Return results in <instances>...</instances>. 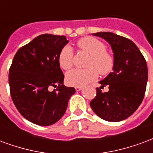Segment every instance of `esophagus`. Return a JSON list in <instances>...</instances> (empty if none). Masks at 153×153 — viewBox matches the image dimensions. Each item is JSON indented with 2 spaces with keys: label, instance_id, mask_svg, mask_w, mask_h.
I'll use <instances>...</instances> for the list:
<instances>
[{
  "label": "esophagus",
  "instance_id": "esophagus-1",
  "mask_svg": "<svg viewBox=\"0 0 153 153\" xmlns=\"http://www.w3.org/2000/svg\"><path fill=\"white\" fill-rule=\"evenodd\" d=\"M75 89L76 91H80V90H82V87H81V86H76Z\"/></svg>",
  "mask_w": 153,
  "mask_h": 153
}]
</instances>
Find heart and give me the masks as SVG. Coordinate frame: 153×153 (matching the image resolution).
<instances>
[{
	"instance_id": "1",
	"label": "heart",
	"mask_w": 153,
	"mask_h": 153,
	"mask_svg": "<svg viewBox=\"0 0 153 153\" xmlns=\"http://www.w3.org/2000/svg\"><path fill=\"white\" fill-rule=\"evenodd\" d=\"M79 50L90 54L87 62L88 68H75L66 75L67 83L72 86H84L99 76V71L102 75L111 72L114 66V58L106 50L102 41L94 37H84L76 42ZM59 64L64 70L72 68L73 64V51L70 45H65L59 53Z\"/></svg>"
}]
</instances>
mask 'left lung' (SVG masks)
<instances>
[{
	"label": "left lung",
	"mask_w": 153,
	"mask_h": 153,
	"mask_svg": "<svg viewBox=\"0 0 153 153\" xmlns=\"http://www.w3.org/2000/svg\"><path fill=\"white\" fill-rule=\"evenodd\" d=\"M108 42L114 55L112 72L100 81L102 93L96 88V96L90 107L100 118L108 121H123L135 112L141 104L148 81L147 63L139 48L130 39L112 32L93 33Z\"/></svg>",
	"instance_id": "obj_1"
}]
</instances>
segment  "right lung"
<instances>
[{
	"label": "right lung",
	"instance_id": "right-lung-1",
	"mask_svg": "<svg viewBox=\"0 0 153 153\" xmlns=\"http://www.w3.org/2000/svg\"><path fill=\"white\" fill-rule=\"evenodd\" d=\"M68 43L65 36L43 34L15 53L9 72L12 100L23 117L47 126L65 113L76 90L63 85L59 53ZM56 88L53 91L50 89Z\"/></svg>",
	"mask_w": 153,
	"mask_h": 153
}]
</instances>
